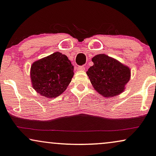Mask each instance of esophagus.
Wrapping results in <instances>:
<instances>
[{
    "label": "esophagus",
    "instance_id": "esophagus-1",
    "mask_svg": "<svg viewBox=\"0 0 156 156\" xmlns=\"http://www.w3.org/2000/svg\"><path fill=\"white\" fill-rule=\"evenodd\" d=\"M85 68L83 66H78V68H77V70H79V71H83V70H84Z\"/></svg>",
    "mask_w": 156,
    "mask_h": 156
}]
</instances>
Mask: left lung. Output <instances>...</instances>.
Instances as JSON below:
<instances>
[{
    "label": "left lung",
    "instance_id": "1",
    "mask_svg": "<svg viewBox=\"0 0 156 156\" xmlns=\"http://www.w3.org/2000/svg\"><path fill=\"white\" fill-rule=\"evenodd\" d=\"M94 66L87 75L96 91L105 97L121 94L130 79V70L106 55H97L92 58Z\"/></svg>",
    "mask_w": 156,
    "mask_h": 156
}]
</instances>
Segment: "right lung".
<instances>
[{
    "label": "right lung",
    "instance_id": "obj_1",
    "mask_svg": "<svg viewBox=\"0 0 156 156\" xmlns=\"http://www.w3.org/2000/svg\"><path fill=\"white\" fill-rule=\"evenodd\" d=\"M30 73L35 90L46 98L62 94L74 74L70 61L60 52H55L34 62Z\"/></svg>",
    "mask_w": 156,
    "mask_h": 156
}]
</instances>
